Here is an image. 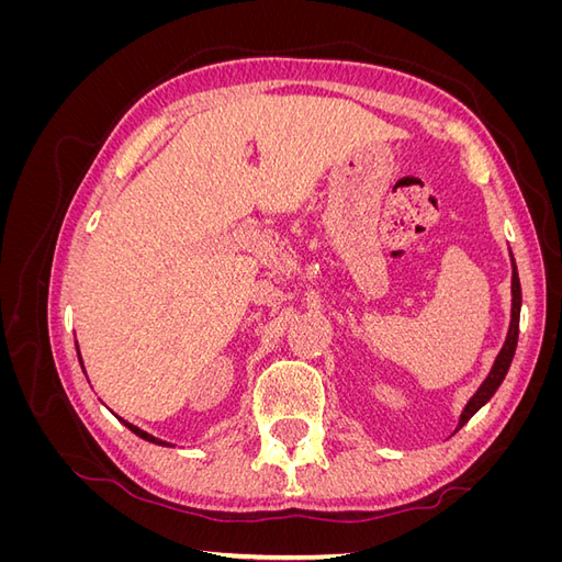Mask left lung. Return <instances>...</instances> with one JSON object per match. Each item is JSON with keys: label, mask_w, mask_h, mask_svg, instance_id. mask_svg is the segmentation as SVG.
I'll use <instances>...</instances> for the list:
<instances>
[{"label": "left lung", "mask_w": 562, "mask_h": 562, "mask_svg": "<svg viewBox=\"0 0 562 562\" xmlns=\"http://www.w3.org/2000/svg\"><path fill=\"white\" fill-rule=\"evenodd\" d=\"M512 267H514V274H512V326H508V333H506V342L502 347V351L497 353L495 359V366H492L490 375L485 378V382L479 386V391L471 396V401L467 403L462 417H459V424L457 429H462L464 424L481 411V407L495 396V391L499 389V384L504 382L506 372H508V366H512L514 361V353H516V345H518V323H520V279H518V269H516V262H514V255H512Z\"/></svg>", "instance_id": "8db88e82"}]
</instances>
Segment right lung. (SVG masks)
Segmentation results:
<instances>
[{"instance_id": "1", "label": "right lung", "mask_w": 562, "mask_h": 562, "mask_svg": "<svg viewBox=\"0 0 562 562\" xmlns=\"http://www.w3.org/2000/svg\"><path fill=\"white\" fill-rule=\"evenodd\" d=\"M77 353H79V349H77ZM79 363H81V356H79ZM122 419V417H119ZM124 422V419H122ZM124 427H128L135 436H140L143 440H149V443H157V446H171V443H166V440H159V438H155L151 434H147V431H143V429H138V427H133V424H128V422H124Z\"/></svg>"}]
</instances>
